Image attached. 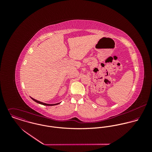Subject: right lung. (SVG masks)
Here are the masks:
<instances>
[{"mask_svg":"<svg viewBox=\"0 0 152 152\" xmlns=\"http://www.w3.org/2000/svg\"><path fill=\"white\" fill-rule=\"evenodd\" d=\"M34 101H35L36 102H37V103H38V104H42V105H45V106H54V105H58V104H60V103H57V104H45V103H43V102H40V101H37V100H36V99H34V98H31Z\"/></svg>","mask_w":152,"mask_h":152,"instance_id":"add662e5","label":"right lung"}]
</instances>
